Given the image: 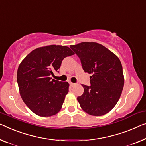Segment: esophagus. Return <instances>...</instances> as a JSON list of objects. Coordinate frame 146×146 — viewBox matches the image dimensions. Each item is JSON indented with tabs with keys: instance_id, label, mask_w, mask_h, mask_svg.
<instances>
[{
	"instance_id": "esophagus-1",
	"label": "esophagus",
	"mask_w": 146,
	"mask_h": 146,
	"mask_svg": "<svg viewBox=\"0 0 146 146\" xmlns=\"http://www.w3.org/2000/svg\"><path fill=\"white\" fill-rule=\"evenodd\" d=\"M69 84H70V86H71V87H73V86L76 85L75 83H73V82H69Z\"/></svg>"
}]
</instances>
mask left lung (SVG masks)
Wrapping results in <instances>:
<instances>
[{
  "mask_svg": "<svg viewBox=\"0 0 146 146\" xmlns=\"http://www.w3.org/2000/svg\"><path fill=\"white\" fill-rule=\"evenodd\" d=\"M70 48L79 56L84 72L92 74L90 86L82 84L77 97L82 110L93 116L110 112L119 101L124 86L123 67L119 58L103 45L83 42Z\"/></svg>",
  "mask_w": 146,
  "mask_h": 146,
  "instance_id": "1",
  "label": "left lung"
}]
</instances>
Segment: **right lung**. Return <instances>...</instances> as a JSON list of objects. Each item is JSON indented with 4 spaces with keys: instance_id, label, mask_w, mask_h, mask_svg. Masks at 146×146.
Wrapping results in <instances>:
<instances>
[{
    "instance_id": "obj_1",
    "label": "right lung",
    "mask_w": 146,
    "mask_h": 146,
    "mask_svg": "<svg viewBox=\"0 0 146 146\" xmlns=\"http://www.w3.org/2000/svg\"><path fill=\"white\" fill-rule=\"evenodd\" d=\"M74 52L66 46L40 47L28 54L17 69V81L21 97L35 114L51 117L62 107L69 84L52 79L62 60Z\"/></svg>"
}]
</instances>
